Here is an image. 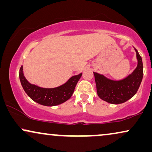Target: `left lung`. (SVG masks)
Masks as SVG:
<instances>
[{
	"label": "left lung",
	"mask_w": 152,
	"mask_h": 152,
	"mask_svg": "<svg viewBox=\"0 0 152 152\" xmlns=\"http://www.w3.org/2000/svg\"><path fill=\"white\" fill-rule=\"evenodd\" d=\"M135 50L137 66L131 74L124 79L113 80L104 75L93 72L97 95L102 100L118 104L128 101L137 93L143 77V64L141 56L135 48Z\"/></svg>",
	"instance_id": "1"
}]
</instances>
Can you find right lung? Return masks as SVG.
<instances>
[{"instance_id":"right-lung-1","label":"right lung","mask_w":152,"mask_h":152,"mask_svg":"<svg viewBox=\"0 0 152 152\" xmlns=\"http://www.w3.org/2000/svg\"><path fill=\"white\" fill-rule=\"evenodd\" d=\"M82 74L73 76L63 85L53 88H44L30 83L23 73V66L20 69V80L25 93L32 100L48 107L60 104L72 97L75 87Z\"/></svg>"}]
</instances>
